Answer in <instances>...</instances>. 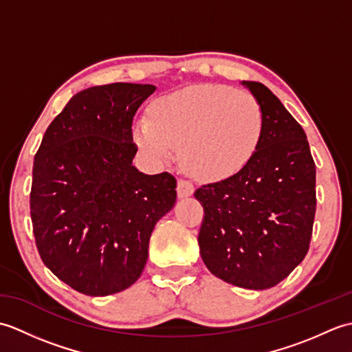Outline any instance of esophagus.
Returning <instances> with one entry per match:
<instances>
[{
  "label": "esophagus",
  "instance_id": "1",
  "mask_svg": "<svg viewBox=\"0 0 352 352\" xmlns=\"http://www.w3.org/2000/svg\"><path fill=\"white\" fill-rule=\"evenodd\" d=\"M193 192H195V188H193V184L188 180H184V178H180L177 183V195L178 198H188L190 195H193Z\"/></svg>",
  "mask_w": 352,
  "mask_h": 352
}]
</instances>
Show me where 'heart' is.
Masks as SVG:
<instances>
[{
	"instance_id": "obj_1",
	"label": "heart",
	"mask_w": 352,
	"mask_h": 352,
	"mask_svg": "<svg viewBox=\"0 0 352 352\" xmlns=\"http://www.w3.org/2000/svg\"><path fill=\"white\" fill-rule=\"evenodd\" d=\"M263 133V111L248 92L210 85L180 89L155 101L136 125V142L157 160L183 162L201 180H223L245 168Z\"/></svg>"
}]
</instances>
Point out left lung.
<instances>
[{
  "label": "left lung",
  "instance_id": "left-lung-1",
  "mask_svg": "<svg viewBox=\"0 0 352 352\" xmlns=\"http://www.w3.org/2000/svg\"><path fill=\"white\" fill-rule=\"evenodd\" d=\"M263 111L252 159L226 180L204 184L201 258L239 287L276 286L309 251L316 212V164L307 136L281 101L257 81H243Z\"/></svg>",
  "mask_w": 352,
  "mask_h": 352
}]
</instances>
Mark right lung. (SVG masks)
<instances>
[{
	"instance_id": "add662e5",
	"label": "right lung",
	"mask_w": 352,
	"mask_h": 352,
	"mask_svg": "<svg viewBox=\"0 0 352 352\" xmlns=\"http://www.w3.org/2000/svg\"><path fill=\"white\" fill-rule=\"evenodd\" d=\"M154 91L111 83L76 94L34 155L30 214L37 251L80 294L106 296L136 283L154 226L175 204L174 175H146L131 164L133 118Z\"/></svg>"
}]
</instances>
